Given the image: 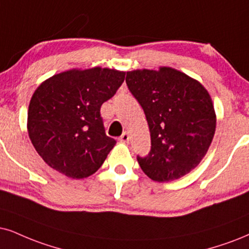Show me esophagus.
<instances>
[{
	"label": "esophagus",
	"mask_w": 249,
	"mask_h": 249,
	"mask_svg": "<svg viewBox=\"0 0 249 249\" xmlns=\"http://www.w3.org/2000/svg\"><path fill=\"white\" fill-rule=\"evenodd\" d=\"M119 140H121L122 142H127V141L130 140V135H128L127 132H123V134L119 137Z\"/></svg>",
	"instance_id": "34e87169"
}]
</instances>
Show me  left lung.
Masks as SVG:
<instances>
[{"label":"left lung","instance_id":"8db88e82","mask_svg":"<svg viewBox=\"0 0 249 249\" xmlns=\"http://www.w3.org/2000/svg\"><path fill=\"white\" fill-rule=\"evenodd\" d=\"M126 85L142 107L150 152L140 168L159 182L187 175L203 159L216 130L212 97L199 81L171 68L126 73Z\"/></svg>","mask_w":249,"mask_h":249}]
</instances>
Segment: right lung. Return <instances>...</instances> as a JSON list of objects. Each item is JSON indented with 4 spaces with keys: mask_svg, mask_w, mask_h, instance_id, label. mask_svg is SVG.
Returning <instances> with one entry per match:
<instances>
[{
    "mask_svg": "<svg viewBox=\"0 0 249 249\" xmlns=\"http://www.w3.org/2000/svg\"><path fill=\"white\" fill-rule=\"evenodd\" d=\"M124 79L122 71L74 69L53 75L36 88L28 107L27 130L50 168L73 179L101 168L116 140L106 134L100 109Z\"/></svg>",
    "mask_w": 249,
    "mask_h": 249,
    "instance_id": "1",
    "label": "right lung"
}]
</instances>
